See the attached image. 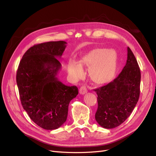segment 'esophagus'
Listing matches in <instances>:
<instances>
[{"label":"esophagus","mask_w":156,"mask_h":156,"mask_svg":"<svg viewBox=\"0 0 156 156\" xmlns=\"http://www.w3.org/2000/svg\"><path fill=\"white\" fill-rule=\"evenodd\" d=\"M87 92V88L85 86H82L81 88H79V93L83 95V94H85Z\"/></svg>","instance_id":"obj_1"}]
</instances>
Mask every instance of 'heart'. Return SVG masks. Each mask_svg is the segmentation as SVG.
<instances>
[{
    "instance_id": "1",
    "label": "heart",
    "mask_w": 156,
    "mask_h": 156,
    "mask_svg": "<svg viewBox=\"0 0 156 156\" xmlns=\"http://www.w3.org/2000/svg\"><path fill=\"white\" fill-rule=\"evenodd\" d=\"M117 64V55L112 49L97 48L89 51L80 60V63L71 60L67 64V70L71 78L78 79L83 77L82 66L88 68L92 81L98 84L110 82L115 76Z\"/></svg>"
}]
</instances>
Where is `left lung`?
Returning <instances> with one entry per match:
<instances>
[{
    "label": "left lung",
    "instance_id": "1",
    "mask_svg": "<svg viewBox=\"0 0 156 156\" xmlns=\"http://www.w3.org/2000/svg\"><path fill=\"white\" fill-rule=\"evenodd\" d=\"M126 64L116 79L95 89L98 95L96 122L102 127L112 129L120 126L134 109L140 95V71L135 56L127 48Z\"/></svg>",
    "mask_w": 156,
    "mask_h": 156
}]
</instances>
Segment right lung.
<instances>
[{"label": "right lung", "mask_w": 156, "mask_h": 156, "mask_svg": "<svg viewBox=\"0 0 156 156\" xmlns=\"http://www.w3.org/2000/svg\"><path fill=\"white\" fill-rule=\"evenodd\" d=\"M64 41H49L31 47L23 55L16 81L23 107L41 128L56 129L66 121L69 103L77 96L75 86L65 85L57 77L58 58L66 48Z\"/></svg>", "instance_id": "right-lung-1"}]
</instances>
